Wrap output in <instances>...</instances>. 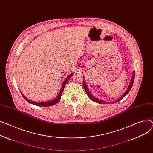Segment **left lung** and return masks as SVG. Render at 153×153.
I'll list each match as a JSON object with an SVG mask.
<instances>
[{"instance_id":"1","label":"left lung","mask_w":153,"mask_h":153,"mask_svg":"<svg viewBox=\"0 0 153 153\" xmlns=\"http://www.w3.org/2000/svg\"><path fill=\"white\" fill-rule=\"evenodd\" d=\"M134 74H135V72H134V71H133V75H132V78H131V80L130 83V85H129V86H128L127 89L126 90V91H125V92L123 94V95H122L120 97H119V98L118 99V100H117L116 101H115L114 102H112V103H116V102H117L120 101L121 100H122V98H123L124 96H125V95L128 94V93L130 91V90L131 87H132V86H133V82H134ZM83 87H84V88H85V90L86 94H87L88 96H89V99H91V100L93 101H94V102H97V103H99V104H105V103H107V102H105V101H102V100H98V99H97L96 97H94V96L91 94V93L89 92V91L88 90V88H87V86H86V84H85V82H84V81H83Z\"/></svg>"}]
</instances>
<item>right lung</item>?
Returning <instances> with one entry per match:
<instances>
[{"mask_svg":"<svg viewBox=\"0 0 153 153\" xmlns=\"http://www.w3.org/2000/svg\"><path fill=\"white\" fill-rule=\"evenodd\" d=\"M73 74H74V73H71L70 75H69L67 76V78L65 79L64 83H63V85H62V88H61V89H60V91L59 95L57 96V97H56L55 99H53V100H51V101H46V102H34V101H31V100H29L28 99H27L26 97H25V96H23V94L22 93H21V94H22V96L23 97V98L25 99V100L27 102H28L29 103L32 104H34V105H35L42 106V107H48V106L53 105H55L56 104H57V103L59 101V100H60L61 96H62V93H63V91H64V88H65V85H66V84H67V82H68V79H69L71 76L73 75Z\"/></svg>","mask_w":153,"mask_h":153,"instance_id":"1","label":"right lung"}]
</instances>
